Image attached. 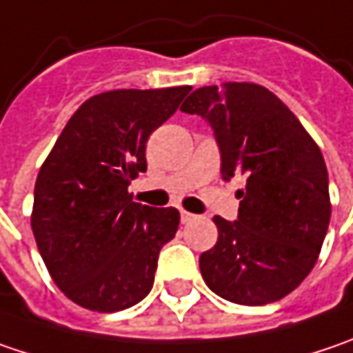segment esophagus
Segmentation results:
<instances>
[{"mask_svg": "<svg viewBox=\"0 0 353 353\" xmlns=\"http://www.w3.org/2000/svg\"><path fill=\"white\" fill-rule=\"evenodd\" d=\"M194 219H196L194 214H190V212L181 210V223H190V221H194Z\"/></svg>", "mask_w": 353, "mask_h": 353, "instance_id": "1", "label": "esophagus"}]
</instances>
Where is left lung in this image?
Masks as SVG:
<instances>
[{"mask_svg":"<svg viewBox=\"0 0 353 353\" xmlns=\"http://www.w3.org/2000/svg\"><path fill=\"white\" fill-rule=\"evenodd\" d=\"M181 112L212 125L221 177H245L238 219L214 218L218 243L199 256L203 281L241 305L285 298L316 265L332 216L318 143L280 97L258 83L199 88Z\"/></svg>","mask_w":353,"mask_h":353,"instance_id":"8db88e82","label":"left lung"}]
</instances>
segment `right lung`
Returning <instances> with one entry per match:
<instances>
[{
  "mask_svg": "<svg viewBox=\"0 0 353 353\" xmlns=\"http://www.w3.org/2000/svg\"><path fill=\"white\" fill-rule=\"evenodd\" d=\"M190 90H114L90 97L37 174V250L55 285L85 310L132 307L154 285L159 250L176 236L179 212L132 201L128 185L148 170L152 132L176 114Z\"/></svg>",
  "mask_w": 353,
  "mask_h": 353,
  "instance_id": "right-lung-1",
  "label": "right lung"
}]
</instances>
